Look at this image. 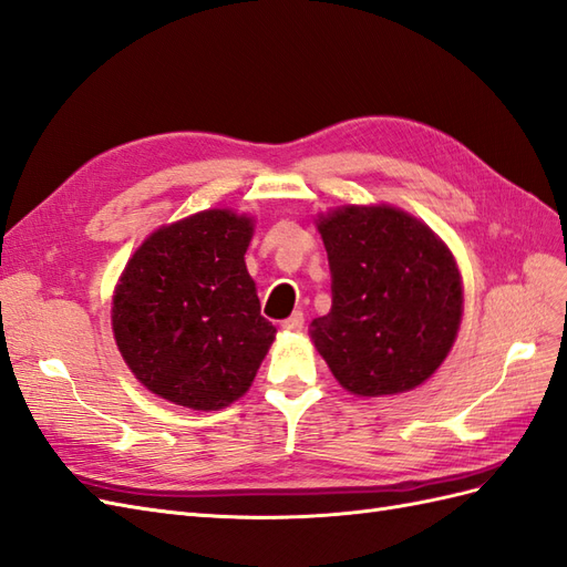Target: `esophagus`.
<instances>
[{
    "mask_svg": "<svg viewBox=\"0 0 567 567\" xmlns=\"http://www.w3.org/2000/svg\"><path fill=\"white\" fill-rule=\"evenodd\" d=\"M280 328H282V330H292V332L301 330V328H303V313H301V311H295L292 316L285 318V321L280 323Z\"/></svg>",
    "mask_w": 567,
    "mask_h": 567,
    "instance_id": "obj_1",
    "label": "esophagus"
}]
</instances>
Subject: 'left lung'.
<instances>
[{
	"label": "left lung",
	"instance_id": "left-lung-1",
	"mask_svg": "<svg viewBox=\"0 0 567 567\" xmlns=\"http://www.w3.org/2000/svg\"><path fill=\"white\" fill-rule=\"evenodd\" d=\"M332 278L330 313L311 340L342 388L395 395L443 364L462 318L460 270L416 217L390 206H344L318 220Z\"/></svg>",
	"mask_w": 567,
	"mask_h": 567
}]
</instances>
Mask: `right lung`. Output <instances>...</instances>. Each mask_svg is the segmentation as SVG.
Masks as SVG:
<instances>
[{
	"label": "right lung",
	"instance_id": "add662e5",
	"mask_svg": "<svg viewBox=\"0 0 567 567\" xmlns=\"http://www.w3.org/2000/svg\"><path fill=\"white\" fill-rule=\"evenodd\" d=\"M251 217L203 210L145 239L114 289L112 330L151 393L223 410L249 390L275 338L244 264Z\"/></svg>",
	"mask_w": 567,
	"mask_h": 567
}]
</instances>
